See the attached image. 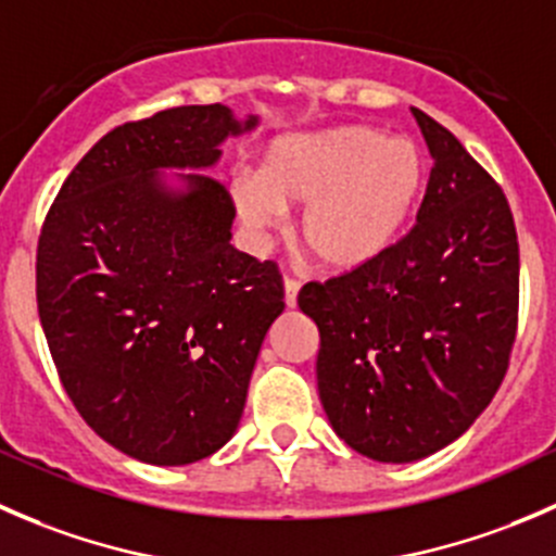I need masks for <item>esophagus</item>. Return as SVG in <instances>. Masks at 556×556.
Masks as SVG:
<instances>
[{
	"mask_svg": "<svg viewBox=\"0 0 556 556\" xmlns=\"http://www.w3.org/2000/svg\"><path fill=\"white\" fill-rule=\"evenodd\" d=\"M299 290L301 285L295 279H285V304H288V309H293L299 304Z\"/></svg>",
	"mask_w": 556,
	"mask_h": 556,
	"instance_id": "34e87169",
	"label": "esophagus"
}]
</instances>
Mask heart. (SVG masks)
<instances>
[{
    "mask_svg": "<svg viewBox=\"0 0 556 556\" xmlns=\"http://www.w3.org/2000/svg\"><path fill=\"white\" fill-rule=\"evenodd\" d=\"M425 174L414 139L352 123L271 139L257 155L255 179L233 182L231 201L257 237L277 226L282 210L304 206L299 242L328 271H357L403 237Z\"/></svg>",
    "mask_w": 556,
    "mask_h": 556,
    "instance_id": "obj_1",
    "label": "heart"
}]
</instances>
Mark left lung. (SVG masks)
Listing matches in <instances>:
<instances>
[{
  "instance_id": "8db88e82",
  "label": "left lung",
  "mask_w": 556,
  "mask_h": 556,
  "mask_svg": "<svg viewBox=\"0 0 556 556\" xmlns=\"http://www.w3.org/2000/svg\"><path fill=\"white\" fill-rule=\"evenodd\" d=\"M412 112L433 159L417 226L379 261L299 293L319 330L330 428L377 463L457 441L490 406L517 336L511 206L452 131Z\"/></svg>"
}]
</instances>
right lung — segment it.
Instances as JSON below:
<instances>
[{
    "label": "right lung",
    "mask_w": 556,
    "mask_h": 556,
    "mask_svg": "<svg viewBox=\"0 0 556 556\" xmlns=\"http://www.w3.org/2000/svg\"><path fill=\"white\" fill-rule=\"evenodd\" d=\"M257 123L190 104L112 128L45 217L37 309L61 384L142 463L188 465L231 441L285 309L277 266L231 244L237 210L206 174Z\"/></svg>",
    "instance_id": "right-lung-1"
}]
</instances>
